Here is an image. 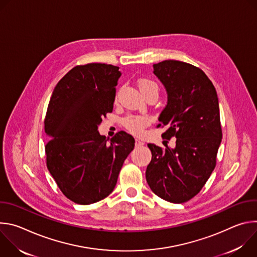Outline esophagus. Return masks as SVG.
Segmentation results:
<instances>
[{
  "instance_id": "obj_1",
  "label": "esophagus",
  "mask_w": 257,
  "mask_h": 257,
  "mask_svg": "<svg viewBox=\"0 0 257 257\" xmlns=\"http://www.w3.org/2000/svg\"><path fill=\"white\" fill-rule=\"evenodd\" d=\"M135 145L136 146H142V145H144V142L139 140V139H135Z\"/></svg>"
}]
</instances>
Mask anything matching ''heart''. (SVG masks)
<instances>
[{
    "instance_id": "obj_1",
    "label": "heart",
    "mask_w": 257,
    "mask_h": 257,
    "mask_svg": "<svg viewBox=\"0 0 257 257\" xmlns=\"http://www.w3.org/2000/svg\"><path fill=\"white\" fill-rule=\"evenodd\" d=\"M138 86L143 95L151 91H156L159 93L158 84L150 79H141L138 82ZM150 124V119L146 116L141 115H130L124 118L123 125L124 127L134 135H141L144 131V128Z\"/></svg>"
}]
</instances>
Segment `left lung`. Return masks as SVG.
<instances>
[{"instance_id":"obj_1","label":"left lung","mask_w":257,"mask_h":257,"mask_svg":"<svg viewBox=\"0 0 257 257\" xmlns=\"http://www.w3.org/2000/svg\"><path fill=\"white\" fill-rule=\"evenodd\" d=\"M165 85L168 104L158 127L168 126L164 139L176 148L149 143L152 161L145 177L155 194L173 203L193 198L210 177L223 133L215 88L205 73L191 64L166 60L154 65Z\"/></svg>"}]
</instances>
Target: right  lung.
I'll return each mask as SVG.
<instances>
[{"label": "right lung", "mask_w": 257, "mask_h": 257, "mask_svg": "<svg viewBox=\"0 0 257 257\" xmlns=\"http://www.w3.org/2000/svg\"><path fill=\"white\" fill-rule=\"evenodd\" d=\"M119 67L89 63L71 69L51 96L45 118L47 167L62 193L86 205L111 193L134 138L119 131L109 142L97 126L113 112Z\"/></svg>", "instance_id": "add662e5"}]
</instances>
